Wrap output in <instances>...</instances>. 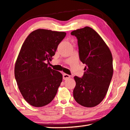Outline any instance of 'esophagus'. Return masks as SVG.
<instances>
[{
    "instance_id": "34e87169",
    "label": "esophagus",
    "mask_w": 130,
    "mask_h": 130,
    "mask_svg": "<svg viewBox=\"0 0 130 130\" xmlns=\"http://www.w3.org/2000/svg\"><path fill=\"white\" fill-rule=\"evenodd\" d=\"M70 77H71L70 75L67 74H65V73L63 74V79L64 80H66V79H67L70 78Z\"/></svg>"
}]
</instances>
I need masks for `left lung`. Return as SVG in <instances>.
Segmentation results:
<instances>
[{"instance_id":"8db88e82","label":"left lung","mask_w":130,"mask_h":130,"mask_svg":"<svg viewBox=\"0 0 130 130\" xmlns=\"http://www.w3.org/2000/svg\"><path fill=\"white\" fill-rule=\"evenodd\" d=\"M71 35L78 40L79 56L86 64L82 78L75 76L73 96L79 104L91 108L105 98L113 77V57L109 47L97 32L86 26Z\"/></svg>"}]
</instances>
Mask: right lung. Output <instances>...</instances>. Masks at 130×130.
Returning a JSON list of instances; mask_svg holds the SVG:
<instances>
[{
	"instance_id": "obj_1",
	"label": "right lung",
	"mask_w": 130,
	"mask_h": 130,
	"mask_svg": "<svg viewBox=\"0 0 130 130\" xmlns=\"http://www.w3.org/2000/svg\"><path fill=\"white\" fill-rule=\"evenodd\" d=\"M66 32L37 29L23 43L14 67V76L23 98L30 105L50 103L62 80L61 73L48 67Z\"/></svg>"
}]
</instances>
